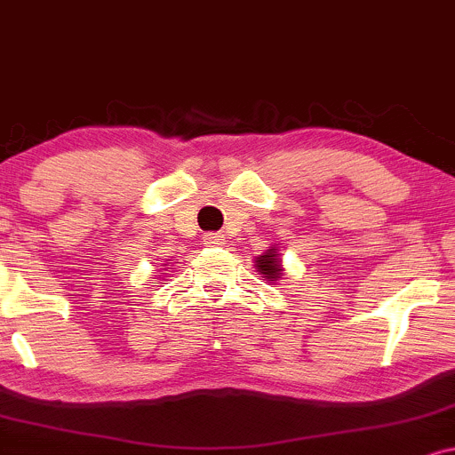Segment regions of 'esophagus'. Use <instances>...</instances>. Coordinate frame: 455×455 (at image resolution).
I'll use <instances>...</instances> for the list:
<instances>
[{
    "label": "esophagus",
    "mask_w": 455,
    "mask_h": 455,
    "mask_svg": "<svg viewBox=\"0 0 455 455\" xmlns=\"http://www.w3.org/2000/svg\"><path fill=\"white\" fill-rule=\"evenodd\" d=\"M205 242L210 243V245H220V243H222V235H218V233H207V235H205Z\"/></svg>",
    "instance_id": "34e87169"
}]
</instances>
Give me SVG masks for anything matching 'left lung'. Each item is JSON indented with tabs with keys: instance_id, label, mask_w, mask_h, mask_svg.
Wrapping results in <instances>:
<instances>
[{
	"instance_id": "obj_1",
	"label": "left lung",
	"mask_w": 455,
	"mask_h": 455,
	"mask_svg": "<svg viewBox=\"0 0 455 455\" xmlns=\"http://www.w3.org/2000/svg\"><path fill=\"white\" fill-rule=\"evenodd\" d=\"M256 271L260 273V277H265L267 282L275 283L282 280L283 275V267H282V259L277 254V248H269L267 251H262L260 256H256Z\"/></svg>"
}]
</instances>
